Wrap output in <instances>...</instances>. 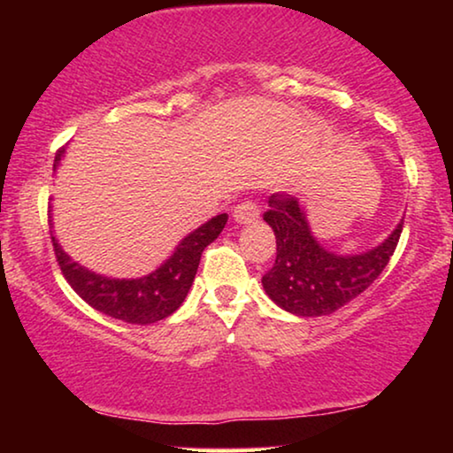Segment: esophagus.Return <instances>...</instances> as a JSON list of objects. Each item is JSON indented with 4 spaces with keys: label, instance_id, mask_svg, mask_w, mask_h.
<instances>
[{
    "label": "esophagus",
    "instance_id": "34e87169",
    "mask_svg": "<svg viewBox=\"0 0 453 453\" xmlns=\"http://www.w3.org/2000/svg\"><path fill=\"white\" fill-rule=\"evenodd\" d=\"M259 219V206L253 200H245L234 206L233 210V220L237 225H251Z\"/></svg>",
    "mask_w": 453,
    "mask_h": 453
}]
</instances>
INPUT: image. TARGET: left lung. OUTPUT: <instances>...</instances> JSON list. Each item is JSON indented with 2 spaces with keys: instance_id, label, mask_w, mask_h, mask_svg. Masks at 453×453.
<instances>
[{
  "instance_id": "obj_1",
  "label": "left lung",
  "mask_w": 453,
  "mask_h": 453,
  "mask_svg": "<svg viewBox=\"0 0 453 453\" xmlns=\"http://www.w3.org/2000/svg\"><path fill=\"white\" fill-rule=\"evenodd\" d=\"M264 220L276 234V262L262 278L265 295L284 311L319 318L355 299L386 268L398 245L402 225L373 250L336 253L311 231L307 210L295 197H270Z\"/></svg>"
}]
</instances>
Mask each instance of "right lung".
I'll return each mask as SVG.
<instances>
[{"label": "right lung", "mask_w": 453, "mask_h": 453, "mask_svg": "<svg viewBox=\"0 0 453 453\" xmlns=\"http://www.w3.org/2000/svg\"><path fill=\"white\" fill-rule=\"evenodd\" d=\"M64 154L65 148H61L55 154L53 171H58ZM226 220L228 214H219L203 222L202 226H197L188 237L179 241L171 256L157 270L142 278H111L96 274V272L84 268L82 264L73 262L64 251V247L59 245L53 231L51 239L55 257H58L65 280L90 307L109 315V318L146 326L169 318L173 311H177L188 296L191 284H194L202 251L219 237Z\"/></svg>", "instance_id": "add662e5"}]
</instances>
